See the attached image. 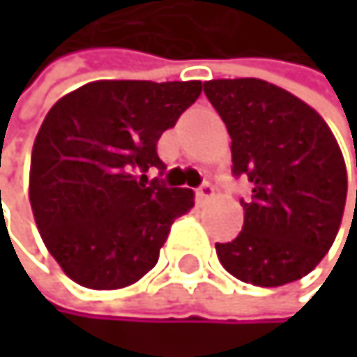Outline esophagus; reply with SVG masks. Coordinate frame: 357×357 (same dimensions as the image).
<instances>
[{
	"instance_id": "obj_1",
	"label": "esophagus",
	"mask_w": 357,
	"mask_h": 357,
	"mask_svg": "<svg viewBox=\"0 0 357 357\" xmlns=\"http://www.w3.org/2000/svg\"><path fill=\"white\" fill-rule=\"evenodd\" d=\"M214 195H216V188H214L210 182H205V184H201V186L197 188V199H199V201L210 199V197H214Z\"/></svg>"
}]
</instances>
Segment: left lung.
<instances>
[{
  "instance_id": "left-lung-1",
  "label": "left lung",
  "mask_w": 357,
  "mask_h": 357,
  "mask_svg": "<svg viewBox=\"0 0 357 357\" xmlns=\"http://www.w3.org/2000/svg\"><path fill=\"white\" fill-rule=\"evenodd\" d=\"M203 91L227 124L233 173L252 184L242 233L216 244L222 268L257 287L300 280L334 244L345 212L347 167L330 126L261 79H214Z\"/></svg>"
}]
</instances>
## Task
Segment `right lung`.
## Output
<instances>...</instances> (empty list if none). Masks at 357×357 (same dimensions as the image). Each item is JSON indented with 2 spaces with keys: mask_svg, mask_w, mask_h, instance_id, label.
Returning <instances> with one entry per match:
<instances>
[{
  "mask_svg": "<svg viewBox=\"0 0 357 357\" xmlns=\"http://www.w3.org/2000/svg\"><path fill=\"white\" fill-rule=\"evenodd\" d=\"M201 89V81L105 79L51 107L31 149L29 203L40 238L68 278L87 289H121L156 266L195 192L145 186L137 173L165 169L158 139Z\"/></svg>",
  "mask_w": 357,
  "mask_h": 357,
  "instance_id": "obj_1",
  "label": "right lung"
}]
</instances>
